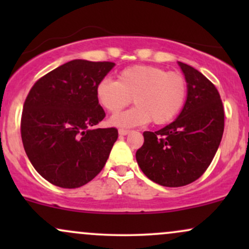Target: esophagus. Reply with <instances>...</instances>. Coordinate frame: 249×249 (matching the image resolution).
Segmentation results:
<instances>
[{"mask_svg":"<svg viewBox=\"0 0 249 249\" xmlns=\"http://www.w3.org/2000/svg\"><path fill=\"white\" fill-rule=\"evenodd\" d=\"M119 134H121V136H126V134H128L130 133V130H125V128H119Z\"/></svg>","mask_w":249,"mask_h":249,"instance_id":"1","label":"esophagus"}]
</instances>
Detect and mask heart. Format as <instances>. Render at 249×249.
Returning <instances> with one entry per match:
<instances>
[{
	"instance_id": "b5f03b06",
	"label": "heart",
	"mask_w": 249,
	"mask_h": 249,
	"mask_svg": "<svg viewBox=\"0 0 249 249\" xmlns=\"http://www.w3.org/2000/svg\"><path fill=\"white\" fill-rule=\"evenodd\" d=\"M96 98L110 113L119 112L133 98L136 107L111 118V124L116 126H136L150 121L164 125L172 122L184 107L187 81L178 71L154 65H132L118 73L117 82L102 79L96 87Z\"/></svg>"
}]
</instances>
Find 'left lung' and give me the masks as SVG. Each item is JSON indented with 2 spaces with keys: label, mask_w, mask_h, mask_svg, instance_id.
<instances>
[{
  "label": "left lung",
  "mask_w": 249,
  "mask_h": 249,
  "mask_svg": "<svg viewBox=\"0 0 249 249\" xmlns=\"http://www.w3.org/2000/svg\"><path fill=\"white\" fill-rule=\"evenodd\" d=\"M187 81V99L176 121L151 132L136 152L142 173L161 186L180 187L199 179L221 142L225 111L210 79L191 65L178 62Z\"/></svg>",
  "instance_id": "8db88e82"
}]
</instances>
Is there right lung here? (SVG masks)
Masks as SVG:
<instances>
[{
    "label": "right lung",
    "instance_id": "right-lung-1",
    "mask_svg": "<svg viewBox=\"0 0 249 249\" xmlns=\"http://www.w3.org/2000/svg\"><path fill=\"white\" fill-rule=\"evenodd\" d=\"M113 67L73 59L41 77L28 93L22 142L33 166L53 185L81 187L104 167L118 130L95 128L105 117L96 87Z\"/></svg>",
    "mask_w": 249,
    "mask_h": 249
}]
</instances>
